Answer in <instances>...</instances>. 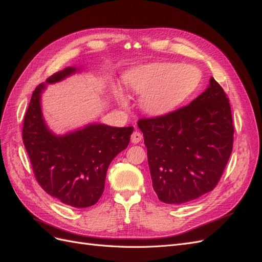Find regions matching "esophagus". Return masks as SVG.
<instances>
[{"label": "esophagus", "instance_id": "obj_1", "mask_svg": "<svg viewBox=\"0 0 262 262\" xmlns=\"http://www.w3.org/2000/svg\"><path fill=\"white\" fill-rule=\"evenodd\" d=\"M142 138H143V136H142L139 131H134L131 136V142L133 144H138L139 142L142 140Z\"/></svg>", "mask_w": 262, "mask_h": 262}]
</instances>
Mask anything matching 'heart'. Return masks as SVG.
Instances as JSON below:
<instances>
[{"instance_id": "b5f03b06", "label": "heart", "mask_w": 262, "mask_h": 262, "mask_svg": "<svg viewBox=\"0 0 262 262\" xmlns=\"http://www.w3.org/2000/svg\"><path fill=\"white\" fill-rule=\"evenodd\" d=\"M200 81L199 69L175 62L150 63L124 75L125 86L141 96L140 106L150 116L172 112L196 90Z\"/></svg>"}]
</instances>
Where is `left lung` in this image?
I'll return each mask as SVG.
<instances>
[{"label":"left lung","instance_id":"obj_1","mask_svg":"<svg viewBox=\"0 0 262 262\" xmlns=\"http://www.w3.org/2000/svg\"><path fill=\"white\" fill-rule=\"evenodd\" d=\"M153 189L168 204L192 201L219 182L233 149L231 105L210 78L205 91L186 107L141 119Z\"/></svg>","mask_w":262,"mask_h":262}]
</instances>
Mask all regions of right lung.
Listing matches in <instances>:
<instances>
[{"mask_svg":"<svg viewBox=\"0 0 262 262\" xmlns=\"http://www.w3.org/2000/svg\"><path fill=\"white\" fill-rule=\"evenodd\" d=\"M81 72L80 67H68L39 84L31 95L23 126L24 145L39 185L73 208L92 207L99 200L109 165L128 146L133 132V126L117 128L98 122L64 134H55L49 128L41 105L47 85Z\"/></svg>","mask_w":262,"mask_h":262,"instance_id":"obj_1","label":"right lung"}]
</instances>
